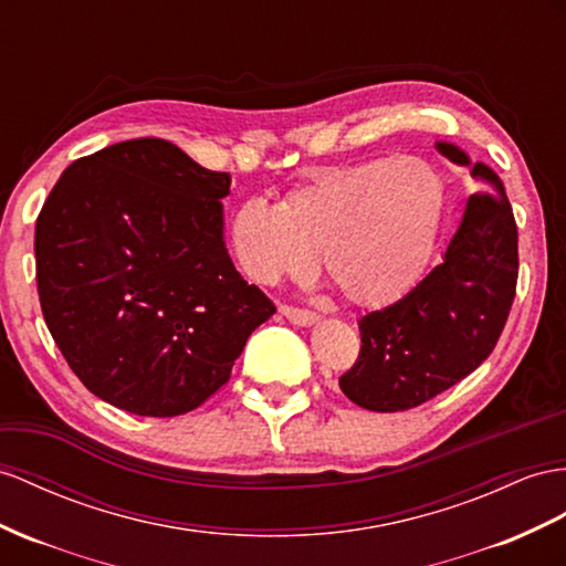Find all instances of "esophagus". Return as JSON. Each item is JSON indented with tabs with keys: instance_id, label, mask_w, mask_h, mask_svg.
Returning <instances> with one entry per match:
<instances>
[{
	"instance_id": "esophagus-1",
	"label": "esophagus",
	"mask_w": 566,
	"mask_h": 566,
	"mask_svg": "<svg viewBox=\"0 0 566 566\" xmlns=\"http://www.w3.org/2000/svg\"><path fill=\"white\" fill-rule=\"evenodd\" d=\"M280 313L286 317V321H292L294 325H315L317 321H321V315H317L315 311H308V308H296V306H280Z\"/></svg>"
}]
</instances>
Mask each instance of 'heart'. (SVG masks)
Returning a JSON list of instances; mask_svg holds the SVG:
<instances>
[{
	"label": "heart",
	"mask_w": 566,
	"mask_h": 566,
	"mask_svg": "<svg viewBox=\"0 0 566 566\" xmlns=\"http://www.w3.org/2000/svg\"><path fill=\"white\" fill-rule=\"evenodd\" d=\"M444 184L428 159L401 155L327 167L280 206L251 198L231 217V245L258 284L303 280L321 255L337 292L364 308L395 303L432 251Z\"/></svg>",
	"instance_id": "obj_1"
}]
</instances>
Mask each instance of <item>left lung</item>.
Returning a JSON list of instances; mask_svg holds the SVG:
<instances>
[{
	"instance_id": "left-lung-1",
	"label": "left lung",
	"mask_w": 566,
	"mask_h": 566,
	"mask_svg": "<svg viewBox=\"0 0 566 566\" xmlns=\"http://www.w3.org/2000/svg\"><path fill=\"white\" fill-rule=\"evenodd\" d=\"M438 150L469 165L483 186L442 263L392 306L358 321L360 352L339 387L368 411L416 409L467 378L495 349L516 296L518 234L502 179L457 145Z\"/></svg>"
}]
</instances>
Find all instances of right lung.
Masks as SVG:
<instances>
[{
	"label": "right lung",
	"instance_id": "obj_1",
	"mask_svg": "<svg viewBox=\"0 0 566 566\" xmlns=\"http://www.w3.org/2000/svg\"><path fill=\"white\" fill-rule=\"evenodd\" d=\"M231 177L163 138L69 165L35 222L40 308L69 368L136 416L198 409L274 303L224 249Z\"/></svg>",
	"mask_w": 566,
	"mask_h": 566
}]
</instances>
